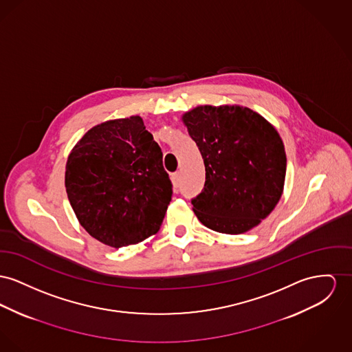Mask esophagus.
<instances>
[{
	"label": "esophagus",
	"instance_id": "1",
	"mask_svg": "<svg viewBox=\"0 0 352 352\" xmlns=\"http://www.w3.org/2000/svg\"><path fill=\"white\" fill-rule=\"evenodd\" d=\"M170 179H172V183H173V186H175V187H177V186H179V182H180V173H179V172H175V173H172Z\"/></svg>",
	"mask_w": 352,
	"mask_h": 352
}]
</instances>
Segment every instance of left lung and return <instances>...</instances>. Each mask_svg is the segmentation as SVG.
Segmentation results:
<instances>
[{"mask_svg":"<svg viewBox=\"0 0 352 352\" xmlns=\"http://www.w3.org/2000/svg\"><path fill=\"white\" fill-rule=\"evenodd\" d=\"M206 165V184L192 199L207 228L244 234L280 200L287 157L275 126L240 105H200L183 115Z\"/></svg>","mask_w":352,"mask_h":352,"instance_id":"1","label":"left lung"}]
</instances>
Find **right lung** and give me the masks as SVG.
Listing matches in <instances>:
<instances>
[{
  "label": "right lung",
  "mask_w": 352,
  "mask_h": 352,
  "mask_svg": "<svg viewBox=\"0 0 352 352\" xmlns=\"http://www.w3.org/2000/svg\"><path fill=\"white\" fill-rule=\"evenodd\" d=\"M65 188L80 224L113 248L156 234L172 197L163 152L140 116L89 129L68 156Z\"/></svg>",
  "instance_id": "add662e5"
}]
</instances>
